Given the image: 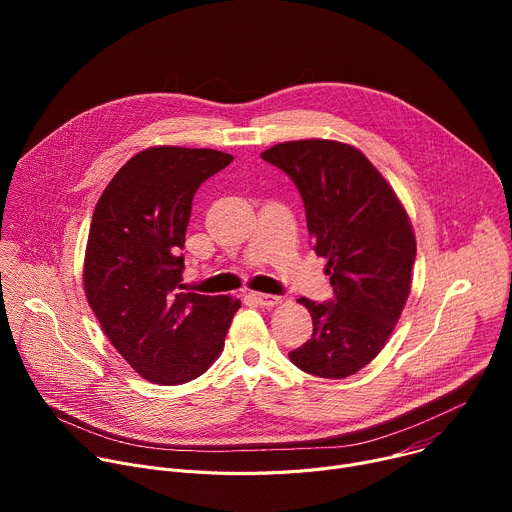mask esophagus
<instances>
[{
    "mask_svg": "<svg viewBox=\"0 0 512 512\" xmlns=\"http://www.w3.org/2000/svg\"><path fill=\"white\" fill-rule=\"evenodd\" d=\"M251 300L263 308H273L277 304H281V298L279 296H271V294H259V291H253L251 294Z\"/></svg>",
    "mask_w": 512,
    "mask_h": 512,
    "instance_id": "obj_1",
    "label": "esophagus"
}]
</instances>
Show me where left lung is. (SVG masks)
Returning a JSON list of instances; mask_svg holds the SVG:
<instances>
[{
  "mask_svg": "<svg viewBox=\"0 0 512 512\" xmlns=\"http://www.w3.org/2000/svg\"><path fill=\"white\" fill-rule=\"evenodd\" d=\"M261 158L296 182L336 300H298L314 332L289 360L310 375L346 379L385 348L411 294L417 247L409 214L383 174L350 143L283 141Z\"/></svg>",
  "mask_w": 512,
  "mask_h": 512,
  "instance_id": "obj_1",
  "label": "left lung"
}]
</instances>
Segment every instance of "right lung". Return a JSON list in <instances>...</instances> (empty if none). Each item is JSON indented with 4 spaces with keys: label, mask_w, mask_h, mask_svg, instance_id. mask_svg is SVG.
<instances>
[{
    "label": "right lung",
    "mask_w": 512,
    "mask_h": 512,
    "mask_svg": "<svg viewBox=\"0 0 512 512\" xmlns=\"http://www.w3.org/2000/svg\"><path fill=\"white\" fill-rule=\"evenodd\" d=\"M231 162L218 150L154 145L121 166L93 212L85 296L109 342L150 383L208 371L241 308L231 296L180 291L194 192Z\"/></svg>",
    "instance_id": "right-lung-1"
}]
</instances>
